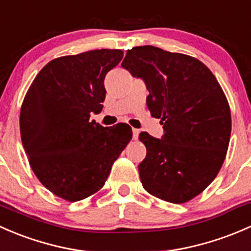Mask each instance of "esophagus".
I'll return each mask as SVG.
<instances>
[{"label": "esophagus", "mask_w": 251, "mask_h": 251, "mask_svg": "<svg viewBox=\"0 0 251 251\" xmlns=\"http://www.w3.org/2000/svg\"><path fill=\"white\" fill-rule=\"evenodd\" d=\"M138 135H140V130H137V128H132V138H133V140H137Z\"/></svg>", "instance_id": "obj_1"}]
</instances>
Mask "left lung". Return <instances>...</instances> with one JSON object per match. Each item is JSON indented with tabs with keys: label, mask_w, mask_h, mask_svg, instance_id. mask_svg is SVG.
Returning a JSON list of instances; mask_svg holds the SVG:
<instances>
[{
	"label": "left lung",
	"mask_w": 251,
	"mask_h": 251,
	"mask_svg": "<svg viewBox=\"0 0 251 251\" xmlns=\"http://www.w3.org/2000/svg\"><path fill=\"white\" fill-rule=\"evenodd\" d=\"M121 67L146 82L147 107L165 132L161 140L140 133L147 148L138 165L143 188L161 201L186 203L214 181L226 158L231 137L226 96L206 65L182 53L133 47Z\"/></svg>",
	"instance_id": "1"
}]
</instances>
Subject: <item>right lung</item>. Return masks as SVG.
Wrapping results in <instances>:
<instances>
[{"label": "right lung", "mask_w": 251, "mask_h": 251, "mask_svg": "<svg viewBox=\"0 0 251 251\" xmlns=\"http://www.w3.org/2000/svg\"><path fill=\"white\" fill-rule=\"evenodd\" d=\"M120 50H95L47 63L20 109V136L30 166L59 198L77 201L104 186L114 161L132 138L127 124L91 121L102 111L104 77L120 63Z\"/></svg>", "instance_id": "obj_1"}]
</instances>
